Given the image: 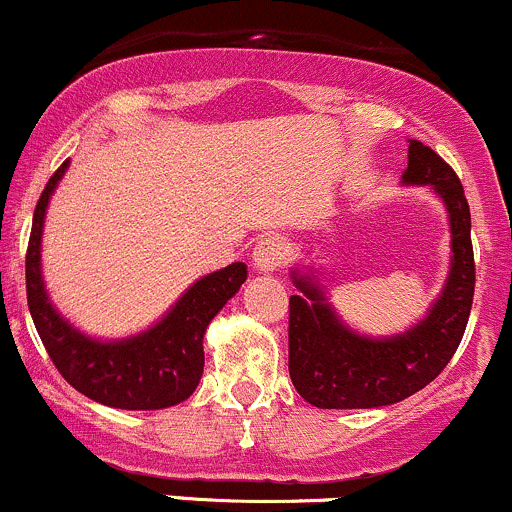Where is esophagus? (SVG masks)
<instances>
[{
  "label": "esophagus",
  "mask_w": 512,
  "mask_h": 512,
  "mask_svg": "<svg viewBox=\"0 0 512 512\" xmlns=\"http://www.w3.org/2000/svg\"><path fill=\"white\" fill-rule=\"evenodd\" d=\"M286 257V243L279 235H262L252 247V262L260 272H274Z\"/></svg>",
  "instance_id": "34e87169"
}]
</instances>
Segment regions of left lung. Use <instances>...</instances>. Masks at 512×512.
<instances>
[{
	"mask_svg": "<svg viewBox=\"0 0 512 512\" xmlns=\"http://www.w3.org/2000/svg\"><path fill=\"white\" fill-rule=\"evenodd\" d=\"M403 184H430L445 201L452 230L447 284L430 313L393 338L352 333L330 308L311 274H291L299 296L289 299V374L316 408H379L425 389L457 352L474 301L476 267L471 213L452 167L420 140L408 145Z\"/></svg>",
	"mask_w": 512,
	"mask_h": 512,
	"instance_id": "obj_1",
	"label": "left lung"
}]
</instances>
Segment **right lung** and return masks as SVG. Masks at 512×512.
I'll list each match as a JSON object with an SVG mask.
<instances>
[{
	"label": "right lung",
	"instance_id": "obj_1",
	"mask_svg": "<svg viewBox=\"0 0 512 512\" xmlns=\"http://www.w3.org/2000/svg\"><path fill=\"white\" fill-rule=\"evenodd\" d=\"M70 165L48 179L26 250V296L33 325L55 369L72 389L123 411H160L192 396L204 374V333L247 279L245 262L206 274L189 286L160 323L126 340H94L72 328L48 301L41 277V235L48 201Z\"/></svg>",
	"mask_w": 512,
	"mask_h": 512
}]
</instances>
